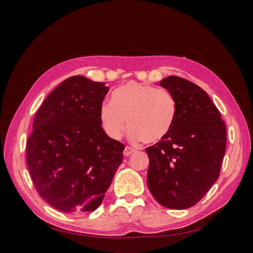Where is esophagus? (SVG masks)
Instances as JSON below:
<instances>
[{
	"instance_id": "obj_1",
	"label": "esophagus",
	"mask_w": 253,
	"mask_h": 253,
	"mask_svg": "<svg viewBox=\"0 0 253 253\" xmlns=\"http://www.w3.org/2000/svg\"><path fill=\"white\" fill-rule=\"evenodd\" d=\"M136 150H134L133 148H129V147H126L125 151H124V155L125 156H129L131 154H133V153H135Z\"/></svg>"
}]
</instances>
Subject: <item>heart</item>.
Returning <instances> with one entry per match:
<instances>
[{"mask_svg":"<svg viewBox=\"0 0 253 253\" xmlns=\"http://www.w3.org/2000/svg\"><path fill=\"white\" fill-rule=\"evenodd\" d=\"M111 101H104L99 110L103 131L118 140L129 127L131 140L157 143L165 139L176 118V102L167 89L150 84L127 82L113 93Z\"/></svg>","mask_w":253,"mask_h":253,"instance_id":"b5f03b06","label":"heart"}]
</instances>
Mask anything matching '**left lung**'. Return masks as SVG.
<instances>
[{
  "label": "left lung",
  "mask_w": 253,
  "mask_h": 253,
  "mask_svg": "<svg viewBox=\"0 0 253 253\" xmlns=\"http://www.w3.org/2000/svg\"><path fill=\"white\" fill-rule=\"evenodd\" d=\"M173 95L176 118L165 139L145 149L148 187L166 208L187 209L200 202L219 176L226 125L208 94L177 76L159 83Z\"/></svg>",
  "instance_id": "left-lung-1"
}]
</instances>
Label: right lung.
I'll list each match as a JSON object with an SVG mask.
<instances>
[{
	"label": "right lung",
	"mask_w": 253,
	"mask_h": 253,
	"mask_svg": "<svg viewBox=\"0 0 253 253\" xmlns=\"http://www.w3.org/2000/svg\"><path fill=\"white\" fill-rule=\"evenodd\" d=\"M108 91L103 82L73 76L35 116L27 167L38 193L61 212L96 210L122 163L125 144L105 134L99 118Z\"/></svg>",
	"instance_id": "add662e5"
}]
</instances>
